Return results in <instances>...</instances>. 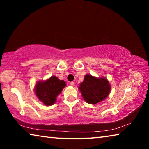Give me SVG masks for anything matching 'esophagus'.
Wrapping results in <instances>:
<instances>
[{
	"mask_svg": "<svg viewBox=\"0 0 149 149\" xmlns=\"http://www.w3.org/2000/svg\"><path fill=\"white\" fill-rule=\"evenodd\" d=\"M70 85H72V86H73V87H74V85H75V83H74V81H72V82H70Z\"/></svg>",
	"mask_w": 149,
	"mask_h": 149,
	"instance_id": "esophagus-1",
	"label": "esophagus"
}]
</instances>
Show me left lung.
Masks as SVG:
<instances>
[{"label": "left lung", "mask_w": 149, "mask_h": 149, "mask_svg": "<svg viewBox=\"0 0 149 149\" xmlns=\"http://www.w3.org/2000/svg\"><path fill=\"white\" fill-rule=\"evenodd\" d=\"M79 89L85 101L91 104H95L108 97L111 87L105 77L97 78L87 74L84 81L80 84Z\"/></svg>", "instance_id": "left-lung-1"}]
</instances>
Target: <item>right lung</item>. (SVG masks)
<instances>
[{
	"instance_id": "1",
	"label": "right lung",
	"mask_w": 149,
	"mask_h": 149,
	"mask_svg": "<svg viewBox=\"0 0 149 149\" xmlns=\"http://www.w3.org/2000/svg\"><path fill=\"white\" fill-rule=\"evenodd\" d=\"M64 81L60 80L52 75L46 81H39L35 85V93L37 98L45 105L50 106L56 101L57 96L60 95L65 87Z\"/></svg>"
}]
</instances>
